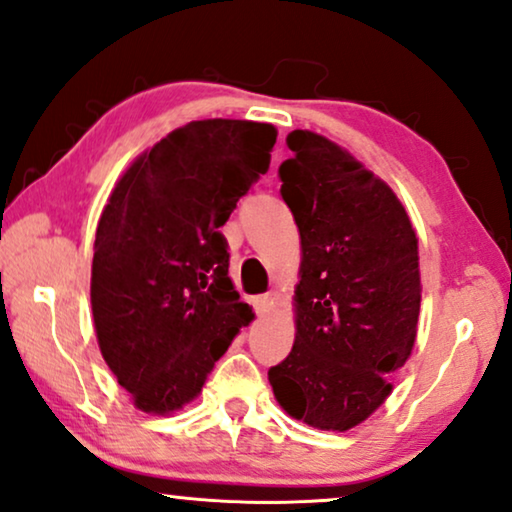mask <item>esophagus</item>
Here are the masks:
<instances>
[{
	"mask_svg": "<svg viewBox=\"0 0 512 512\" xmlns=\"http://www.w3.org/2000/svg\"><path fill=\"white\" fill-rule=\"evenodd\" d=\"M278 299V292H269V294H259L253 299V305H255V312L257 315H262V312H266L273 305V301Z\"/></svg>",
	"mask_w": 512,
	"mask_h": 512,
	"instance_id": "esophagus-1",
	"label": "esophagus"
}]
</instances>
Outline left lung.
I'll return each mask as SVG.
<instances>
[{
	"label": "left lung",
	"instance_id": "obj_1",
	"mask_svg": "<svg viewBox=\"0 0 512 512\" xmlns=\"http://www.w3.org/2000/svg\"><path fill=\"white\" fill-rule=\"evenodd\" d=\"M280 195L301 236L296 338L269 370L296 421L347 432L391 395L421 312L418 239L386 181L312 131H292Z\"/></svg>",
	"mask_w": 512,
	"mask_h": 512
}]
</instances>
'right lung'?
I'll list each match as a JSON object with an SVG mask.
<instances>
[{
  "label": "right lung",
  "instance_id": "1",
  "mask_svg": "<svg viewBox=\"0 0 512 512\" xmlns=\"http://www.w3.org/2000/svg\"><path fill=\"white\" fill-rule=\"evenodd\" d=\"M276 137L259 121H190L114 183L96 227L91 312L105 363L144 414L193 402L253 322L220 227L269 170Z\"/></svg>",
  "mask_w": 512,
  "mask_h": 512
}]
</instances>
